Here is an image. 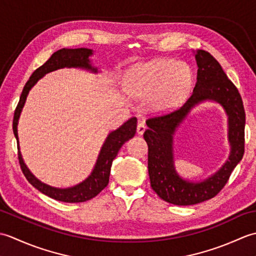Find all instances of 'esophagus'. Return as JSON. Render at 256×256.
Masks as SVG:
<instances>
[{
    "label": "esophagus",
    "instance_id": "esophagus-1",
    "mask_svg": "<svg viewBox=\"0 0 256 256\" xmlns=\"http://www.w3.org/2000/svg\"><path fill=\"white\" fill-rule=\"evenodd\" d=\"M145 130H146V125L144 124V123H142V122H140L138 124V134H140V135H142L144 132H145Z\"/></svg>",
    "mask_w": 256,
    "mask_h": 256
}]
</instances>
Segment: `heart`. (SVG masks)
Wrapping results in <instances>:
<instances>
[{
	"label": "heart",
	"mask_w": 256,
	"mask_h": 256,
	"mask_svg": "<svg viewBox=\"0 0 256 256\" xmlns=\"http://www.w3.org/2000/svg\"><path fill=\"white\" fill-rule=\"evenodd\" d=\"M192 86V74L186 64L157 59L135 68L130 74L128 88L136 96H150V106L162 111L182 103Z\"/></svg>",
	"instance_id": "b5f03b06"
}]
</instances>
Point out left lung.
I'll return each mask as SVG.
<instances>
[{
  "mask_svg": "<svg viewBox=\"0 0 256 256\" xmlns=\"http://www.w3.org/2000/svg\"><path fill=\"white\" fill-rule=\"evenodd\" d=\"M198 66L192 96L177 111L146 121L144 138L148 145L150 186L160 197L176 206H190L214 198L224 187L244 154L246 112L236 86L228 78L216 59L208 52H192ZM204 102L220 104L228 116L230 158L214 174L194 182L178 175L173 158V135L194 107Z\"/></svg>",
  "mask_w": 256,
  "mask_h": 256,
  "instance_id": "left-lung-1",
  "label": "left lung"
}]
</instances>
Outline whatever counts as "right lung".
I'll return each mask as SVG.
<instances>
[{"instance_id": "obj_1", "label": "right lung", "mask_w": 256, "mask_h": 256, "mask_svg": "<svg viewBox=\"0 0 256 256\" xmlns=\"http://www.w3.org/2000/svg\"><path fill=\"white\" fill-rule=\"evenodd\" d=\"M92 55H94V50H89V48H76V50L62 48V50L54 52L50 58L42 66L37 68L30 76V80L27 81L23 91H22L20 102L14 113L13 132L16 140H18V160L23 174L28 182L32 184L37 190H40V192L48 196V197L58 201H62V202H84L86 200L94 198L101 190L108 186L113 160L116 157L122 145L130 138H132L135 135V132H136V118H128L118 128L108 134L104 143H103L100 150V153L98 155L96 165L90 175L84 180L68 188H57L50 186V184L42 182L40 179L36 178L35 175H32V172L28 170L20 150V140L18 133V120L30 91L37 84V81L44 77L45 74L62 68H80L94 74L99 72L98 68L94 67L91 62L90 57Z\"/></svg>"}]
</instances>
